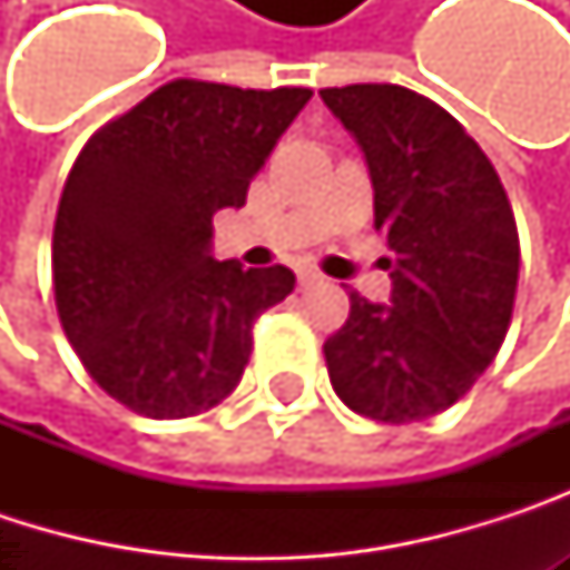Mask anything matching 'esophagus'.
I'll return each mask as SVG.
<instances>
[{
    "instance_id": "obj_1",
    "label": "esophagus",
    "mask_w": 570,
    "mask_h": 570,
    "mask_svg": "<svg viewBox=\"0 0 570 570\" xmlns=\"http://www.w3.org/2000/svg\"><path fill=\"white\" fill-rule=\"evenodd\" d=\"M296 277H299V286L320 284V274H316V271H309V267H303V271H299V274H296Z\"/></svg>"
}]
</instances>
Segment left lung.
Instances as JSON below:
<instances>
[{
    "mask_svg": "<svg viewBox=\"0 0 570 570\" xmlns=\"http://www.w3.org/2000/svg\"><path fill=\"white\" fill-rule=\"evenodd\" d=\"M363 148L393 293H350L323 343L336 396L376 422H419L465 396L512 323L518 227L509 194L465 128L402 85L323 88Z\"/></svg>",
    "mask_w": 570,
    "mask_h": 570,
    "instance_id": "obj_1",
    "label": "left lung"
}]
</instances>
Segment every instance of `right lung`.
I'll list each match as a JSON object with an SVG mask.
<instances>
[{
	"label": "right lung",
	"mask_w": 570,
	"mask_h": 570,
	"mask_svg": "<svg viewBox=\"0 0 570 570\" xmlns=\"http://www.w3.org/2000/svg\"><path fill=\"white\" fill-rule=\"evenodd\" d=\"M309 98L177 78L81 148L52 237L58 320L88 376L131 412L187 419L237 390L254 320L296 277L214 261V214L244 207Z\"/></svg>",
	"instance_id": "right-lung-1"
}]
</instances>
